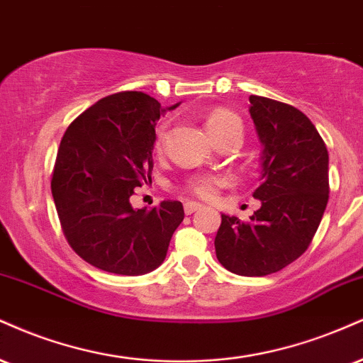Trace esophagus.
Masks as SVG:
<instances>
[{"label":"esophagus","instance_id":"esophagus-1","mask_svg":"<svg viewBox=\"0 0 363 363\" xmlns=\"http://www.w3.org/2000/svg\"><path fill=\"white\" fill-rule=\"evenodd\" d=\"M201 208H203V206H201L199 203H193V201H187V203H184V211H186V215H193L194 211H199Z\"/></svg>","mask_w":363,"mask_h":363}]
</instances>
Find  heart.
Here are the masks:
<instances>
[{
  "label": "heart",
  "instance_id": "b5f03b06",
  "mask_svg": "<svg viewBox=\"0 0 363 363\" xmlns=\"http://www.w3.org/2000/svg\"><path fill=\"white\" fill-rule=\"evenodd\" d=\"M204 125H206L208 133L215 140H220L221 137H225V135H230V133L242 135V121H240V118L235 115L233 111L226 110V108H216V110L209 111ZM164 137H165V125L159 126V130H157V137H155L157 148L162 147ZM228 184H230V179L226 176H196L193 179H189V182H187V189L203 199H213L218 193H220V189H223V187H226Z\"/></svg>",
  "mask_w": 363,
  "mask_h": 363
}]
</instances>
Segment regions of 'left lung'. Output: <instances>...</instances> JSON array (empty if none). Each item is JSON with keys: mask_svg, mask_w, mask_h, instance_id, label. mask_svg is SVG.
Listing matches in <instances>:
<instances>
[{"mask_svg": "<svg viewBox=\"0 0 363 363\" xmlns=\"http://www.w3.org/2000/svg\"><path fill=\"white\" fill-rule=\"evenodd\" d=\"M250 116L264 145L262 203L250 221L221 215L216 257L230 272L262 277L299 259L330 198L328 150L311 120L291 104L250 96Z\"/></svg>", "mask_w": 363, "mask_h": 363, "instance_id": "left-lung-1", "label": "left lung"}]
</instances>
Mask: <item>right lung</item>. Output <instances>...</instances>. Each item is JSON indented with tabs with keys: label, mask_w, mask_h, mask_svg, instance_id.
Segmentation results:
<instances>
[{
	"label": "right lung",
	"mask_w": 363,
	"mask_h": 363,
	"mask_svg": "<svg viewBox=\"0 0 363 363\" xmlns=\"http://www.w3.org/2000/svg\"><path fill=\"white\" fill-rule=\"evenodd\" d=\"M162 113L155 98L123 91L82 111L60 140L50 181L60 226L72 250L104 272L140 276L157 269L184 220L179 201L152 209L130 203L135 187L152 181Z\"/></svg>",
	"instance_id": "obj_1"
}]
</instances>
